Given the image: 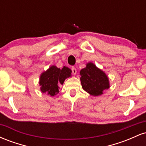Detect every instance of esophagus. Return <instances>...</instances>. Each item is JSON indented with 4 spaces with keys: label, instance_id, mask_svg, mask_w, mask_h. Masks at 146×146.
I'll list each match as a JSON object with an SVG mask.
<instances>
[{
    "label": "esophagus",
    "instance_id": "34e87169",
    "mask_svg": "<svg viewBox=\"0 0 146 146\" xmlns=\"http://www.w3.org/2000/svg\"><path fill=\"white\" fill-rule=\"evenodd\" d=\"M71 70H72V73H73V74L75 75L77 73V70L76 68H75V67H72L71 68Z\"/></svg>",
    "mask_w": 146,
    "mask_h": 146
}]
</instances>
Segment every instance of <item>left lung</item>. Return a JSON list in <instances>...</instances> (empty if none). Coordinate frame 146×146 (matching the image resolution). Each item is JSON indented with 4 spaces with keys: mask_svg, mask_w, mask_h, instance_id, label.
I'll return each mask as SVG.
<instances>
[{
    "mask_svg": "<svg viewBox=\"0 0 146 146\" xmlns=\"http://www.w3.org/2000/svg\"><path fill=\"white\" fill-rule=\"evenodd\" d=\"M80 81L82 88L93 96L103 94L104 90L109 88V80L106 73L92 62L80 71Z\"/></svg>",
    "mask_w": 146,
    "mask_h": 146,
    "instance_id": "left-lung-1",
    "label": "left lung"
}]
</instances>
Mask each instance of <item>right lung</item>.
<instances>
[{
  "mask_svg": "<svg viewBox=\"0 0 146 146\" xmlns=\"http://www.w3.org/2000/svg\"><path fill=\"white\" fill-rule=\"evenodd\" d=\"M71 70L66 66L60 69L53 65L40 77V90L51 96L57 95L59 93V84H63L64 80L71 77Z\"/></svg>",
  "mask_w": 146,
  "mask_h": 146,
  "instance_id": "1",
  "label": "right lung"
}]
</instances>
